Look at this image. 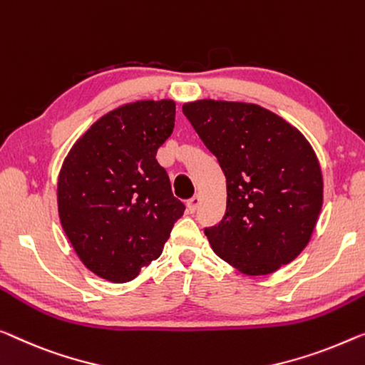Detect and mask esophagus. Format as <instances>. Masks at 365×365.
Instances as JSON below:
<instances>
[{
    "label": "esophagus",
    "instance_id": "obj_1",
    "mask_svg": "<svg viewBox=\"0 0 365 365\" xmlns=\"http://www.w3.org/2000/svg\"><path fill=\"white\" fill-rule=\"evenodd\" d=\"M200 203H201V198H200V195H195L193 198H190L188 201H187V211L188 213H195V211L198 210V206H200Z\"/></svg>",
    "mask_w": 365,
    "mask_h": 365
}]
</instances>
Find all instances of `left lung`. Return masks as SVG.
Listing matches in <instances>:
<instances>
[{
	"label": "left lung",
	"instance_id": "8db88e82",
	"mask_svg": "<svg viewBox=\"0 0 365 365\" xmlns=\"http://www.w3.org/2000/svg\"><path fill=\"white\" fill-rule=\"evenodd\" d=\"M226 177V213L205 235L216 255L259 277L297 259L318 222L323 175L312 144L279 114L244 101L182 106Z\"/></svg>",
	"mask_w": 365,
	"mask_h": 365
}]
</instances>
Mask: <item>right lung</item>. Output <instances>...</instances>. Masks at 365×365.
<instances>
[{
	"label": "right lung",
	"mask_w": 365,
	"mask_h": 365,
	"mask_svg": "<svg viewBox=\"0 0 365 365\" xmlns=\"http://www.w3.org/2000/svg\"><path fill=\"white\" fill-rule=\"evenodd\" d=\"M175 126V101H129L75 140L58 172V217L81 264L113 284L159 259L185 206L157 149Z\"/></svg>",
	"instance_id": "add662e5"
}]
</instances>
